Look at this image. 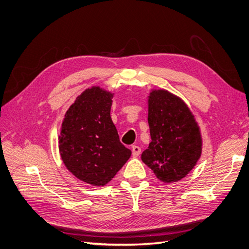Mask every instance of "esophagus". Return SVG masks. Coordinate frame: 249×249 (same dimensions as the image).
<instances>
[{
    "label": "esophagus",
    "instance_id": "esophagus-1",
    "mask_svg": "<svg viewBox=\"0 0 249 249\" xmlns=\"http://www.w3.org/2000/svg\"><path fill=\"white\" fill-rule=\"evenodd\" d=\"M132 152H133L134 157H138L141 153V148L139 146H133L132 147Z\"/></svg>",
    "mask_w": 249,
    "mask_h": 249
}]
</instances>
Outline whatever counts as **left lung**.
Listing matches in <instances>:
<instances>
[{
	"mask_svg": "<svg viewBox=\"0 0 249 249\" xmlns=\"http://www.w3.org/2000/svg\"><path fill=\"white\" fill-rule=\"evenodd\" d=\"M151 142L142 161L158 180L174 183L190 173L202 153V136L190 108L164 89H151L148 96Z\"/></svg>",
	"mask_w": 249,
	"mask_h": 249,
	"instance_id": "8db88e82",
	"label": "left lung"
}]
</instances>
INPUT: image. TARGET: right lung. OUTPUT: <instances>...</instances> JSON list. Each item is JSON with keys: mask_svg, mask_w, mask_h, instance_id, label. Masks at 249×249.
Returning a JSON list of instances; mask_svg holds the SVG:
<instances>
[{"mask_svg": "<svg viewBox=\"0 0 249 249\" xmlns=\"http://www.w3.org/2000/svg\"><path fill=\"white\" fill-rule=\"evenodd\" d=\"M113 96L99 86L86 89L67 109L58 138L65 167L95 187L110 182L132 154L119 142L110 116Z\"/></svg>", "mask_w": 249, "mask_h": 249, "instance_id": "obj_1", "label": "right lung"}]
</instances>
